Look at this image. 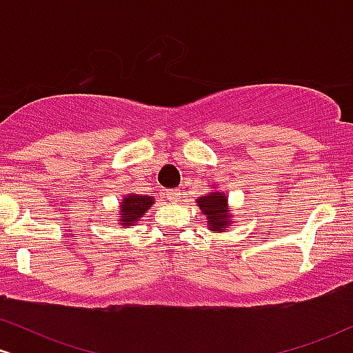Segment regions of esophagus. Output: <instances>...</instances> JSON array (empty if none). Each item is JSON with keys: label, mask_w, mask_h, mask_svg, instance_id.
Masks as SVG:
<instances>
[{"label": "esophagus", "mask_w": 353, "mask_h": 353, "mask_svg": "<svg viewBox=\"0 0 353 353\" xmlns=\"http://www.w3.org/2000/svg\"><path fill=\"white\" fill-rule=\"evenodd\" d=\"M165 197H168L171 202H177L181 199V190L179 189H172V190H168L165 192Z\"/></svg>", "instance_id": "1"}]
</instances>
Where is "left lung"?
I'll list each match as a JSON object with an SVG mask.
<instances>
[{"mask_svg": "<svg viewBox=\"0 0 353 353\" xmlns=\"http://www.w3.org/2000/svg\"><path fill=\"white\" fill-rule=\"evenodd\" d=\"M196 202L202 210V214L208 219L209 230H212V232H225V230L230 229L229 225L232 224L234 219L232 214H230L229 199L224 192L212 190V192L199 197Z\"/></svg>", "mask_w": 353, "mask_h": 353, "instance_id": "8db88e82", "label": "left lung"}]
</instances>
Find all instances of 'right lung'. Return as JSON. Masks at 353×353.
Masks as SVG:
<instances>
[{
  "instance_id": "right-lung-1",
  "label": "right lung",
  "mask_w": 353,
  "mask_h": 353,
  "mask_svg": "<svg viewBox=\"0 0 353 353\" xmlns=\"http://www.w3.org/2000/svg\"><path fill=\"white\" fill-rule=\"evenodd\" d=\"M154 197L151 196H139V194H128L121 201V210L117 214L119 224L124 228L134 225L141 217L152 208Z\"/></svg>"
}]
</instances>
